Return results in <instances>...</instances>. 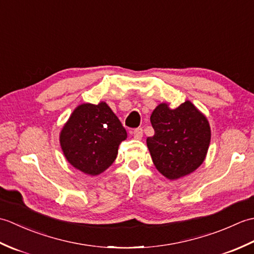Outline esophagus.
<instances>
[{
    "label": "esophagus",
    "instance_id": "esophagus-1",
    "mask_svg": "<svg viewBox=\"0 0 254 254\" xmlns=\"http://www.w3.org/2000/svg\"><path fill=\"white\" fill-rule=\"evenodd\" d=\"M133 136H134V138H136V139H141L143 137V130H142V128L141 127L135 128V130L133 131Z\"/></svg>",
    "mask_w": 254,
    "mask_h": 254
}]
</instances>
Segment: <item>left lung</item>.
I'll return each mask as SVG.
<instances>
[{"mask_svg":"<svg viewBox=\"0 0 254 254\" xmlns=\"http://www.w3.org/2000/svg\"><path fill=\"white\" fill-rule=\"evenodd\" d=\"M150 122L155 134L147 137V147L156 169L167 179L190 175L203 164L210 142V127L207 118L191 101L175 109L166 102L159 104Z\"/></svg>","mask_w":254,"mask_h":254,"instance_id":"obj_1","label":"left lung"}]
</instances>
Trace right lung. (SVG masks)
<instances>
[{
    "label": "right lung",
    "mask_w": 254,
    "mask_h": 254,
    "mask_svg": "<svg viewBox=\"0 0 254 254\" xmlns=\"http://www.w3.org/2000/svg\"><path fill=\"white\" fill-rule=\"evenodd\" d=\"M126 128L105 101L75 108L60 133V145L74 168L98 176L113 164Z\"/></svg>",
    "instance_id": "add662e5"
}]
</instances>
